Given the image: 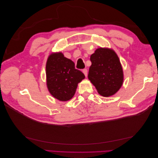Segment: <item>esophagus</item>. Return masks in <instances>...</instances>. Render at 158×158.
<instances>
[{"label":"esophagus","mask_w":158,"mask_h":158,"mask_svg":"<svg viewBox=\"0 0 158 158\" xmlns=\"http://www.w3.org/2000/svg\"><path fill=\"white\" fill-rule=\"evenodd\" d=\"M82 72H83V73L84 74L85 77H86L87 75H88V70H87V69H83V70H82Z\"/></svg>","instance_id":"obj_1"}]
</instances>
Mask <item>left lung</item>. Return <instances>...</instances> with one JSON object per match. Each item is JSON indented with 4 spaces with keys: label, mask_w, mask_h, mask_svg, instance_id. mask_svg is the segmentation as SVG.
Here are the masks:
<instances>
[{
    "label": "left lung",
    "mask_w": 158,
    "mask_h": 158,
    "mask_svg": "<svg viewBox=\"0 0 158 158\" xmlns=\"http://www.w3.org/2000/svg\"><path fill=\"white\" fill-rule=\"evenodd\" d=\"M92 65L88 79L104 97L116 94L123 82V71L116 52L108 48H98L90 56Z\"/></svg>",
    "instance_id": "obj_1"
}]
</instances>
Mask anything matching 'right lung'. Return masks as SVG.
<instances>
[{"mask_svg": "<svg viewBox=\"0 0 158 158\" xmlns=\"http://www.w3.org/2000/svg\"><path fill=\"white\" fill-rule=\"evenodd\" d=\"M47 85L50 94L62 102L70 100L74 95L78 84L84 79V74L75 69L73 61L62 52L51 54L46 64Z\"/></svg>", "mask_w": 158, "mask_h": 158, "instance_id": "add662e5", "label": "right lung"}]
</instances>
